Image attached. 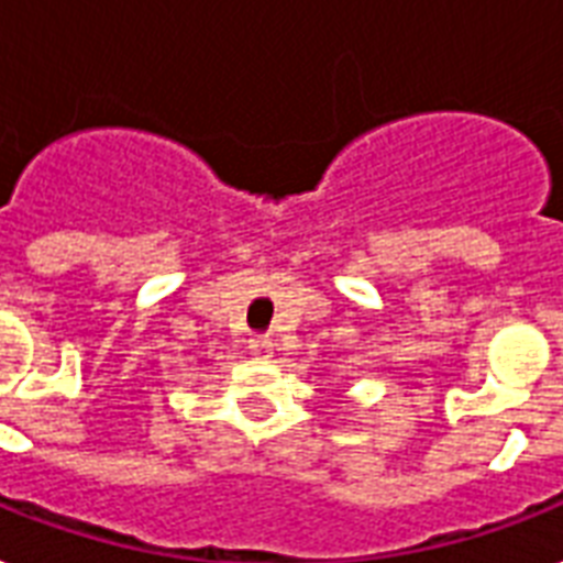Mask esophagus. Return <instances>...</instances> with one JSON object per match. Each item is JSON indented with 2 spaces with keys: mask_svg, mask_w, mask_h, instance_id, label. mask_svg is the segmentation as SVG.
Wrapping results in <instances>:
<instances>
[{
  "mask_svg": "<svg viewBox=\"0 0 563 563\" xmlns=\"http://www.w3.org/2000/svg\"><path fill=\"white\" fill-rule=\"evenodd\" d=\"M250 352L255 355V358L267 361V358H273L276 343H273V338H267V334H258V338H250Z\"/></svg>",
  "mask_w": 563,
  "mask_h": 563,
  "instance_id": "34e87169",
  "label": "esophagus"
}]
</instances>
